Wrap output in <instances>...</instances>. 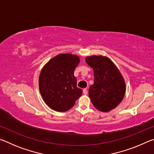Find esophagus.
<instances>
[{
    "label": "esophagus",
    "mask_w": 154,
    "mask_h": 154,
    "mask_svg": "<svg viewBox=\"0 0 154 154\" xmlns=\"http://www.w3.org/2000/svg\"><path fill=\"white\" fill-rule=\"evenodd\" d=\"M83 94H84L85 95V94H88V91H87V89H86V88H84V89L83 90Z\"/></svg>",
    "instance_id": "obj_1"
}]
</instances>
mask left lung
I'll list each match as a JSON object with an SVG mask.
<instances>
[{
	"instance_id": "left-lung-1",
	"label": "left lung",
	"mask_w": 154,
	"mask_h": 154,
	"mask_svg": "<svg viewBox=\"0 0 154 154\" xmlns=\"http://www.w3.org/2000/svg\"><path fill=\"white\" fill-rule=\"evenodd\" d=\"M85 62L94 71V83L88 94L96 109L109 112L120 103L126 92L123 76L111 59L103 56H90Z\"/></svg>"
}]
</instances>
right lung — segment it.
Listing matches in <instances>:
<instances>
[{
	"label": "right lung",
	"instance_id": "add662e5",
	"mask_svg": "<svg viewBox=\"0 0 154 154\" xmlns=\"http://www.w3.org/2000/svg\"><path fill=\"white\" fill-rule=\"evenodd\" d=\"M79 57L60 54L44 65L38 79V87L44 102L54 111L64 112L71 109L82 94L77 87L74 75Z\"/></svg>",
	"mask_w": 154,
	"mask_h": 154
}]
</instances>
